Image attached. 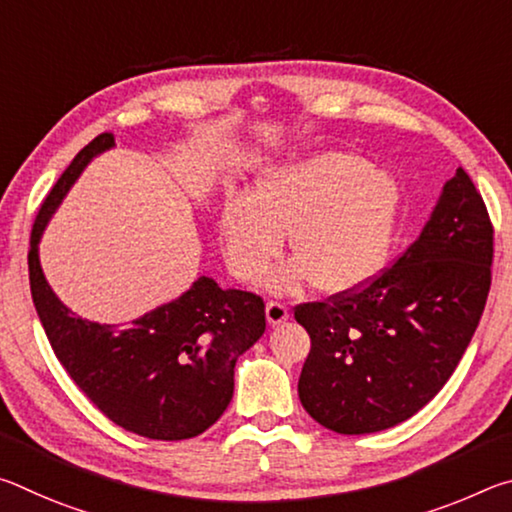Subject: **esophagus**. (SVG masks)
Returning <instances> with one entry per match:
<instances>
[{
	"instance_id": "34e87169",
	"label": "esophagus",
	"mask_w": 512,
	"mask_h": 512,
	"mask_svg": "<svg viewBox=\"0 0 512 512\" xmlns=\"http://www.w3.org/2000/svg\"><path fill=\"white\" fill-rule=\"evenodd\" d=\"M289 318V309L282 305V302H268L266 305V320L268 325H282L284 320Z\"/></svg>"
}]
</instances>
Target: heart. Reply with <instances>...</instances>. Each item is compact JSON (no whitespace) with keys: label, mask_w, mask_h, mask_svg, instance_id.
Segmentation results:
<instances>
[{"label":"heart","mask_w":512,"mask_h":512,"mask_svg":"<svg viewBox=\"0 0 512 512\" xmlns=\"http://www.w3.org/2000/svg\"><path fill=\"white\" fill-rule=\"evenodd\" d=\"M402 210V185L350 151H318L268 169L253 196L225 198L219 232L232 273L255 282L289 235L296 264L275 273L277 291L305 280L323 293H345L386 266Z\"/></svg>","instance_id":"obj_1"}]
</instances>
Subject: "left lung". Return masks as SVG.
Returning a JSON list of instances; mask_svg holds the SVG:
<instances>
[{"label": "left lung", "instance_id": "8db88e82", "mask_svg": "<svg viewBox=\"0 0 512 512\" xmlns=\"http://www.w3.org/2000/svg\"><path fill=\"white\" fill-rule=\"evenodd\" d=\"M492 223L458 167L418 239L357 291L296 307L311 339L298 395L345 436L391 429L438 395L470 345L490 291Z\"/></svg>", "mask_w": 512, "mask_h": 512}]
</instances>
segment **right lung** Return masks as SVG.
I'll use <instances>...</instances> for the list:
<instances>
[{"label": "right lung", "instance_id": "right-lung-1", "mask_svg": "<svg viewBox=\"0 0 512 512\" xmlns=\"http://www.w3.org/2000/svg\"><path fill=\"white\" fill-rule=\"evenodd\" d=\"M112 146L110 133L94 137L40 207L29 250L33 305L67 375L106 418L144 438H194L228 409L237 359L266 329L264 302L205 275L126 325L94 323L60 302L40 266L42 232L83 169Z\"/></svg>", "mask_w": 512, "mask_h": 512}]
</instances>
